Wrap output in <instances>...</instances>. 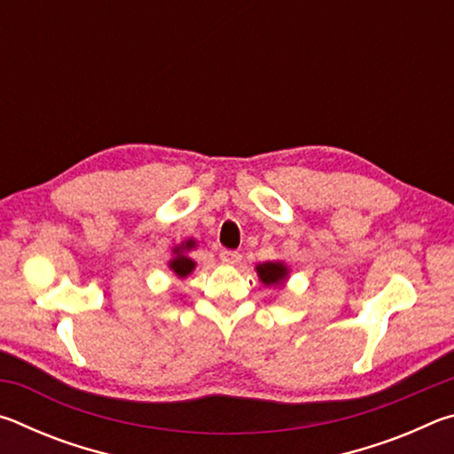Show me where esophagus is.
<instances>
[{
    "instance_id": "esophagus-1",
    "label": "esophagus",
    "mask_w": 454,
    "mask_h": 454,
    "mask_svg": "<svg viewBox=\"0 0 454 454\" xmlns=\"http://www.w3.org/2000/svg\"><path fill=\"white\" fill-rule=\"evenodd\" d=\"M220 262L226 264V266H238L242 262V256L234 250H222L220 252Z\"/></svg>"
}]
</instances>
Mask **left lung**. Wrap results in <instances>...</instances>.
<instances>
[{
    "label": "left lung",
    "mask_w": 454,
    "mask_h": 454,
    "mask_svg": "<svg viewBox=\"0 0 454 454\" xmlns=\"http://www.w3.org/2000/svg\"><path fill=\"white\" fill-rule=\"evenodd\" d=\"M256 274L260 282L268 288H282L290 278V268L282 260H272V262L256 264Z\"/></svg>",
    "instance_id": "1"
}]
</instances>
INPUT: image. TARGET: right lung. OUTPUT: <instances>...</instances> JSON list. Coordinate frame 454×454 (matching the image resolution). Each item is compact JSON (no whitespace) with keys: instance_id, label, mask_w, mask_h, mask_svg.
Returning a JSON list of instances; mask_svg holds the SVG:
<instances>
[{"instance_id":"1","label":"right lung","mask_w":454,"mask_h":454,"mask_svg":"<svg viewBox=\"0 0 454 454\" xmlns=\"http://www.w3.org/2000/svg\"><path fill=\"white\" fill-rule=\"evenodd\" d=\"M196 246L198 242L194 238H188V240L176 244L172 248V258L168 260V268H170L180 280L188 278V276L196 270V262L188 256V252L196 250Z\"/></svg>"}]
</instances>
